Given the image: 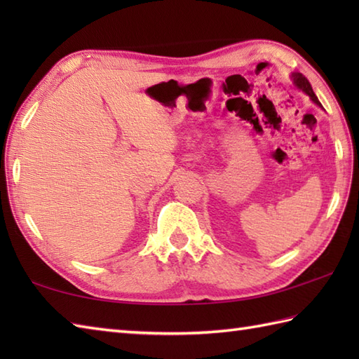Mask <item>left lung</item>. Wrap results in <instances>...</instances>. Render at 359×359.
I'll return each mask as SVG.
<instances>
[{"mask_svg": "<svg viewBox=\"0 0 359 359\" xmlns=\"http://www.w3.org/2000/svg\"><path fill=\"white\" fill-rule=\"evenodd\" d=\"M292 80H293V85L297 88V89H301L302 93H306L310 98H311V102L313 103H316L318 106H321V103H319V100H318V97L315 95V93H313V89H311V85L309 83V80L304 77L302 74H299V72H293L292 74ZM323 108V106H321Z\"/></svg>", "mask_w": 359, "mask_h": 359, "instance_id": "1", "label": "left lung"}]
</instances>
